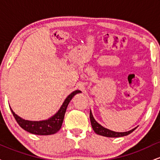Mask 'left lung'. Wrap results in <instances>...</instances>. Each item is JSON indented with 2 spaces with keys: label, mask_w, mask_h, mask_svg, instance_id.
<instances>
[{
  "label": "left lung",
  "mask_w": 160,
  "mask_h": 160,
  "mask_svg": "<svg viewBox=\"0 0 160 160\" xmlns=\"http://www.w3.org/2000/svg\"><path fill=\"white\" fill-rule=\"evenodd\" d=\"M89 117H90V121L92 126L93 130L95 131V133H97L98 135H102V136L105 137H110V138H117V137H122L125 136V135H127L128 134L132 133L134 130L136 128H133V129L130 130L128 132H116L111 131V130L108 129V128H104L103 126H101L100 124H98L96 121L95 120L94 117H93L91 111L90 113H89Z\"/></svg>",
  "instance_id": "1"
}]
</instances>
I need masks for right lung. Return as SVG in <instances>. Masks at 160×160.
Wrapping results in <instances>:
<instances>
[{
    "label": "right lung",
    "mask_w": 160,
    "mask_h": 160,
    "mask_svg": "<svg viewBox=\"0 0 160 160\" xmlns=\"http://www.w3.org/2000/svg\"><path fill=\"white\" fill-rule=\"evenodd\" d=\"M81 92V91L76 90L71 93L67 98L65 99L64 102L63 104L62 107L60 108L59 111L55 114L51 118L48 119L47 120H43V121H29V120H25L17 116L12 111L11 109V112H12V115H13L14 118L16 119V122L18 124L21 126L23 129L25 131L28 132L35 134V135H52V134L56 133L58 130L62 127V122H63L64 117H65L66 109H67L68 105L70 101L72 99L73 97L77 93Z\"/></svg>",
    "instance_id": "add662e5"
}]
</instances>
